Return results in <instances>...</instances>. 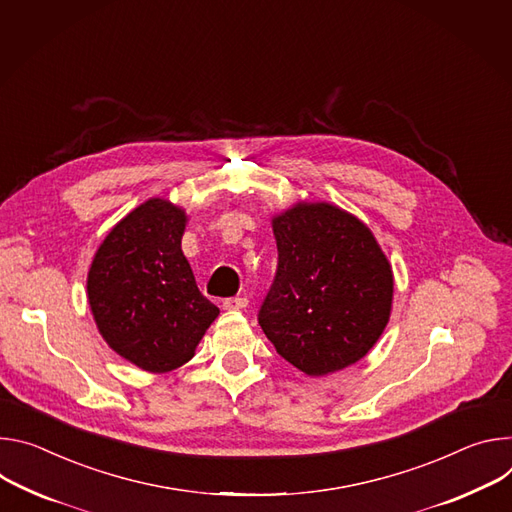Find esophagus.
I'll list each match as a JSON object with an SVG mask.
<instances>
[{"label":"esophagus","instance_id":"obj_1","mask_svg":"<svg viewBox=\"0 0 512 512\" xmlns=\"http://www.w3.org/2000/svg\"><path fill=\"white\" fill-rule=\"evenodd\" d=\"M246 305H248L246 297H230V299L223 301V309H227V311H240Z\"/></svg>","mask_w":512,"mask_h":512}]
</instances>
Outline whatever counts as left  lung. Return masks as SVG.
I'll list each match as a JSON object with an SVG mask.
<instances>
[{
  "mask_svg": "<svg viewBox=\"0 0 512 512\" xmlns=\"http://www.w3.org/2000/svg\"><path fill=\"white\" fill-rule=\"evenodd\" d=\"M276 274L258 323L276 352L309 376L362 360L392 305V270L372 232L329 203H299L272 219Z\"/></svg>",
  "mask_w": 512,
  "mask_h": 512,
  "instance_id": "1",
  "label": "left lung"
}]
</instances>
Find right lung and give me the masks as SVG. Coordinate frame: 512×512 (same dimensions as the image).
<instances>
[{
  "mask_svg": "<svg viewBox=\"0 0 512 512\" xmlns=\"http://www.w3.org/2000/svg\"><path fill=\"white\" fill-rule=\"evenodd\" d=\"M185 223V211L164 199L142 203L107 234L87 276L99 333L148 372L189 362L219 315L181 250Z\"/></svg>",
  "mask_w": 512,
  "mask_h": 512,
  "instance_id": "right-lung-1",
  "label": "right lung"
}]
</instances>
